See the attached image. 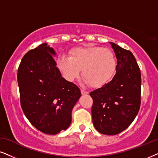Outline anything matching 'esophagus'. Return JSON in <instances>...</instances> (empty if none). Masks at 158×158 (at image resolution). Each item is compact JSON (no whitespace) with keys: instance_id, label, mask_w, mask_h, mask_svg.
<instances>
[{"instance_id":"esophagus-1","label":"esophagus","mask_w":158,"mask_h":158,"mask_svg":"<svg viewBox=\"0 0 158 158\" xmlns=\"http://www.w3.org/2000/svg\"><path fill=\"white\" fill-rule=\"evenodd\" d=\"M81 93L82 94V95H87V94H88L89 93L87 91L85 90V89H81Z\"/></svg>"}]
</instances>
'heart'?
I'll list each match as a JSON object with an SVG mask.
<instances>
[{
  "label": "heart",
  "instance_id": "obj_1",
  "mask_svg": "<svg viewBox=\"0 0 158 158\" xmlns=\"http://www.w3.org/2000/svg\"><path fill=\"white\" fill-rule=\"evenodd\" d=\"M57 66L68 81H72L79 77L81 70L84 82L100 87L114 74L117 58L110 49L88 46L73 49L70 57L62 56L57 61Z\"/></svg>",
  "mask_w": 158,
  "mask_h": 158
}]
</instances>
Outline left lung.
Masks as SVG:
<instances>
[{"label":"left lung","instance_id":"1","mask_svg":"<svg viewBox=\"0 0 158 158\" xmlns=\"http://www.w3.org/2000/svg\"><path fill=\"white\" fill-rule=\"evenodd\" d=\"M117 57L112 80L89 93L95 128L106 135L123 132L133 123L141 105V71L131 52L110 42Z\"/></svg>","mask_w":158,"mask_h":158}]
</instances>
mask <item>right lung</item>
<instances>
[{"instance_id": "add662e5", "label": "right lung", "mask_w": 158, "mask_h": 158, "mask_svg": "<svg viewBox=\"0 0 158 158\" xmlns=\"http://www.w3.org/2000/svg\"><path fill=\"white\" fill-rule=\"evenodd\" d=\"M54 49L44 43L24 55L18 68L20 103L25 117L46 134L65 131L81 96L77 85L62 77Z\"/></svg>"}]
</instances>
